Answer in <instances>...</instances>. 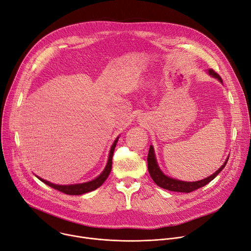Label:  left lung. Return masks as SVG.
Returning <instances> with one entry per match:
<instances>
[{"label":"left lung","mask_w":251,"mask_h":251,"mask_svg":"<svg viewBox=\"0 0 251 251\" xmlns=\"http://www.w3.org/2000/svg\"><path fill=\"white\" fill-rule=\"evenodd\" d=\"M207 72H208V74H209L211 77L219 80L221 83H223V81H222V79H221V77L218 75L216 72H214L212 69L208 70ZM228 159H229V157L226 159V161L224 162V164L221 166L215 173L210 175L209 177L204 178V179H201V180H199V181H193V182L178 180V179L172 178V177H169V176L165 175L163 173V171L160 169V167L158 165V162H157V159H156V156H155V151H154V148H153L152 145L150 146L148 159H147V161H148V170H149V173L151 175L152 179L154 180V182L158 186L164 188V189H167V190L177 191V193H191V191H194V190H196L198 188H201V187L204 186L205 184H208L209 182H211L216 177V176L224 169V167L226 166L227 162H228Z\"/></svg>","instance_id":"left-lung-1"}]
</instances>
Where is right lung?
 Returning a JSON list of instances; mask_svg holds the SVG:
<instances>
[{"label": "right lung", "mask_w": 251, "mask_h": 251, "mask_svg": "<svg viewBox=\"0 0 251 251\" xmlns=\"http://www.w3.org/2000/svg\"><path fill=\"white\" fill-rule=\"evenodd\" d=\"M119 138L117 137L115 139V141L113 142L111 148H110V151H109V156H108V161L106 163V166L104 168V170H103L99 176H97L96 178H94L93 180H90V181H87V182H83V183H77V184H65V185H62V184H54V183H51L46 179L43 178H40L37 176V178L39 180H41L43 183H46L48 185H50V187L58 190V191H62V193L66 194V195H70V196H80V195H84L86 193H90V191L92 190H95L96 188H98L99 186H101L103 184V182H104L108 175L111 171V167H112V155H113V152H114V149H115V146H116V143L117 141H119Z\"/></svg>", "instance_id": "right-lung-1"}]
</instances>
